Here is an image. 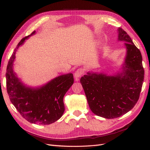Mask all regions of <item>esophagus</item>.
<instances>
[{"label":"esophagus","instance_id":"34e87169","mask_svg":"<svg viewBox=\"0 0 150 150\" xmlns=\"http://www.w3.org/2000/svg\"><path fill=\"white\" fill-rule=\"evenodd\" d=\"M84 74V70L83 68H79V69H77V71L74 73V78L76 81H78L79 80V78L81 76H82Z\"/></svg>","mask_w":150,"mask_h":150}]
</instances>
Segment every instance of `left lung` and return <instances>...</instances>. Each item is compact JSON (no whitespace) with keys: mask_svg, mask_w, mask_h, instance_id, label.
<instances>
[{"mask_svg":"<svg viewBox=\"0 0 150 150\" xmlns=\"http://www.w3.org/2000/svg\"><path fill=\"white\" fill-rule=\"evenodd\" d=\"M117 40L125 42L126 51L121 71L112 75L89 71L80 79L91 110L106 119L118 117L134 106L144 79L139 50L121 28L117 29Z\"/></svg>","mask_w":150,"mask_h":150,"instance_id":"obj_1","label":"left lung"}]
</instances>
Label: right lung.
I'll return each instance as SVG.
<instances>
[{
    "instance_id": "right-lung-1",
    "label": "right lung",
    "mask_w": 150,
    "mask_h": 150,
    "mask_svg": "<svg viewBox=\"0 0 150 150\" xmlns=\"http://www.w3.org/2000/svg\"><path fill=\"white\" fill-rule=\"evenodd\" d=\"M34 34L35 31L22 39L11 57L6 75L7 90L11 103L24 118L33 124L50 125L60 119L64 113L63 98L73 84L74 78L69 72L37 87L22 82L13 70L16 54L25 40Z\"/></svg>"
}]
</instances>
